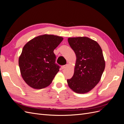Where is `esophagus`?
<instances>
[{
  "mask_svg": "<svg viewBox=\"0 0 124 124\" xmlns=\"http://www.w3.org/2000/svg\"><path fill=\"white\" fill-rule=\"evenodd\" d=\"M67 66H68V65H64V66H62L61 67V68H62V69H63L66 68Z\"/></svg>",
  "mask_w": 124,
  "mask_h": 124,
  "instance_id": "34e87169",
  "label": "esophagus"
}]
</instances>
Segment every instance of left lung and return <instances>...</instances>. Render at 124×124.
<instances>
[{"instance_id":"1","label":"left lung","mask_w":124,"mask_h":124,"mask_svg":"<svg viewBox=\"0 0 124 124\" xmlns=\"http://www.w3.org/2000/svg\"><path fill=\"white\" fill-rule=\"evenodd\" d=\"M76 55L73 76L67 80L69 87L78 93H85L98 84L105 68L102 51L96 41L86 37L69 38Z\"/></svg>"}]
</instances>
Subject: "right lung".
<instances>
[{
    "label": "right lung",
    "mask_w": 124,
    "mask_h": 124,
    "mask_svg": "<svg viewBox=\"0 0 124 124\" xmlns=\"http://www.w3.org/2000/svg\"><path fill=\"white\" fill-rule=\"evenodd\" d=\"M63 40L62 37L45 34L29 41L18 58L20 72L26 83L42 89L52 83L59 71L54 50Z\"/></svg>",
    "instance_id": "right-lung-1"
}]
</instances>
